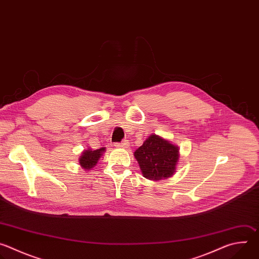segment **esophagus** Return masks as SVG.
Segmentation results:
<instances>
[{
  "mask_svg": "<svg viewBox=\"0 0 259 259\" xmlns=\"http://www.w3.org/2000/svg\"><path fill=\"white\" fill-rule=\"evenodd\" d=\"M116 147H121V149H127L129 146V141L128 140H123L121 143H116L115 144Z\"/></svg>",
  "mask_w": 259,
  "mask_h": 259,
  "instance_id": "1",
  "label": "esophagus"
}]
</instances>
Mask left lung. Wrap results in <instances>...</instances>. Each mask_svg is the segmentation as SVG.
<instances>
[{
	"label": "left lung",
	"mask_w": 259,
	"mask_h": 259,
	"mask_svg": "<svg viewBox=\"0 0 259 259\" xmlns=\"http://www.w3.org/2000/svg\"><path fill=\"white\" fill-rule=\"evenodd\" d=\"M143 177L162 180L171 177L179 159L178 146L159 135L152 134L134 152Z\"/></svg>",
	"instance_id": "obj_1"
}]
</instances>
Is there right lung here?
Wrapping results in <instances>:
<instances>
[{"label":"right lung","instance_id":"add662e5","mask_svg":"<svg viewBox=\"0 0 259 259\" xmlns=\"http://www.w3.org/2000/svg\"><path fill=\"white\" fill-rule=\"evenodd\" d=\"M104 152H105V147H101V149L95 150V151L91 150L90 147L88 150H85L81 155V158L79 159V163L81 167L87 171L91 170V168H93L97 164L99 158L102 156Z\"/></svg>","mask_w":259,"mask_h":259}]
</instances>
